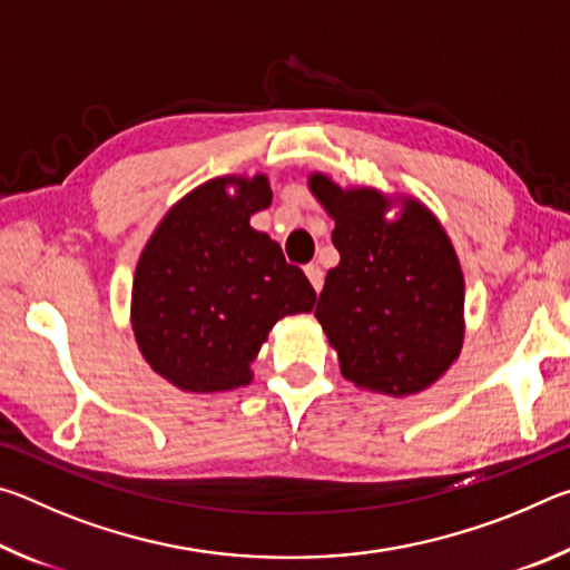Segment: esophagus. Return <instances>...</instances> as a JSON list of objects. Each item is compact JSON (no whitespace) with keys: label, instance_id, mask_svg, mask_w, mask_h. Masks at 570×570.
<instances>
[{"label":"esophagus","instance_id":"obj_1","mask_svg":"<svg viewBox=\"0 0 570 570\" xmlns=\"http://www.w3.org/2000/svg\"><path fill=\"white\" fill-rule=\"evenodd\" d=\"M304 272H306V276H308V282H312L314 292H322V286H324V272H322V266H320V264H306Z\"/></svg>","mask_w":570,"mask_h":570}]
</instances>
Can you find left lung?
<instances>
[{
    "mask_svg": "<svg viewBox=\"0 0 570 570\" xmlns=\"http://www.w3.org/2000/svg\"><path fill=\"white\" fill-rule=\"evenodd\" d=\"M308 190L334 218L340 264L330 268L314 316L356 387L407 397L435 384L465 336V282L450 236L417 198L360 186L324 173Z\"/></svg>",
    "mask_w": 570,
    "mask_h": 570,
    "instance_id": "left-lung-1",
    "label": "left lung"
}]
</instances>
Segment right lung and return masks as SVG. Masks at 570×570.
<instances>
[{"label": "right lung", "mask_w": 570, "mask_h": 570, "mask_svg": "<svg viewBox=\"0 0 570 570\" xmlns=\"http://www.w3.org/2000/svg\"><path fill=\"white\" fill-rule=\"evenodd\" d=\"M272 206L264 173L193 188L153 230L135 266L130 322L153 372L183 392H226L254 380L250 362L288 314L316 294L250 216Z\"/></svg>", "instance_id": "obj_1"}]
</instances>
